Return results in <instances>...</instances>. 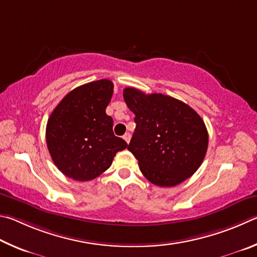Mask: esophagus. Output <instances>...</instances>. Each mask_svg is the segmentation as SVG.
<instances>
[{
  "mask_svg": "<svg viewBox=\"0 0 257 257\" xmlns=\"http://www.w3.org/2000/svg\"><path fill=\"white\" fill-rule=\"evenodd\" d=\"M123 139L126 141V143H130V141H131V134L125 133L124 136H123Z\"/></svg>",
  "mask_w": 257,
  "mask_h": 257,
  "instance_id": "obj_1",
  "label": "esophagus"
}]
</instances>
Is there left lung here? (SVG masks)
I'll use <instances>...</instances> for the list:
<instances>
[{"instance_id": "left-lung-1", "label": "left lung", "mask_w": 257, "mask_h": 257, "mask_svg": "<svg viewBox=\"0 0 257 257\" xmlns=\"http://www.w3.org/2000/svg\"><path fill=\"white\" fill-rule=\"evenodd\" d=\"M123 97L137 124L127 150L145 177L161 187L190 178L208 150L209 136L201 116L185 102L163 93L125 88Z\"/></svg>"}]
</instances>
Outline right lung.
Instances as JSON below:
<instances>
[{
  "label": "right lung",
  "mask_w": 257,
  "mask_h": 257,
  "mask_svg": "<svg viewBox=\"0 0 257 257\" xmlns=\"http://www.w3.org/2000/svg\"><path fill=\"white\" fill-rule=\"evenodd\" d=\"M114 84L101 79L70 91L49 116L46 142L56 167L74 181L88 182L110 167L118 151L127 148L112 132L106 114Z\"/></svg>",
  "instance_id": "right-lung-1"
}]
</instances>
